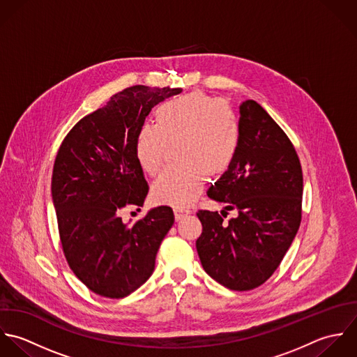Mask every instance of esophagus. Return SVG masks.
<instances>
[{"label":"esophagus","mask_w":357,"mask_h":357,"mask_svg":"<svg viewBox=\"0 0 357 357\" xmlns=\"http://www.w3.org/2000/svg\"><path fill=\"white\" fill-rule=\"evenodd\" d=\"M189 214H190V211H188V210H182V208H175L174 210V215H175L176 220H181V219H183L186 215Z\"/></svg>","instance_id":"1"}]
</instances>
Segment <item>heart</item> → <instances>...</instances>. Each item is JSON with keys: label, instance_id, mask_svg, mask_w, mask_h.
I'll list each match as a JSON object with an SVG mask.
<instances>
[{"label": "heart", "instance_id": "1", "mask_svg": "<svg viewBox=\"0 0 357 357\" xmlns=\"http://www.w3.org/2000/svg\"><path fill=\"white\" fill-rule=\"evenodd\" d=\"M155 124L144 123L135 137V158L143 172L157 174L168 146L176 165L165 168L151 185L155 203L189 207L202 193L206 175H223L240 147V124L220 99L196 91L155 109Z\"/></svg>", "mask_w": 357, "mask_h": 357}]
</instances>
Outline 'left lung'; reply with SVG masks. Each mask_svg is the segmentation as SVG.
I'll return each mask as SVG.
<instances>
[{
  "mask_svg": "<svg viewBox=\"0 0 357 357\" xmlns=\"http://www.w3.org/2000/svg\"><path fill=\"white\" fill-rule=\"evenodd\" d=\"M238 124L237 157L207 192L225 204L220 214L238 215L225 222V215L199 211L196 248L219 284L248 291L273 275L299 229L303 178L292 143L259 103L243 102Z\"/></svg>",
  "mask_w": 357,
  "mask_h": 357,
  "instance_id": "left-lung-1",
  "label": "left lung"
}]
</instances>
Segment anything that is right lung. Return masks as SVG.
I'll list each match as a JSON object with an SVG mask.
<instances>
[{
    "label": "right lung",
    "instance_id": "obj_1",
    "mask_svg": "<svg viewBox=\"0 0 357 357\" xmlns=\"http://www.w3.org/2000/svg\"><path fill=\"white\" fill-rule=\"evenodd\" d=\"M181 88L134 85L81 119L61 144L52 202L65 257L91 291L124 298L151 276L160 244L174 225L161 206L132 225L127 206L142 207L149 186L135 158V137L151 107Z\"/></svg>",
    "mask_w": 357,
    "mask_h": 357
}]
</instances>
